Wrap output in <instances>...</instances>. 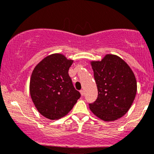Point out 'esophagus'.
I'll list each match as a JSON object with an SVG mask.
<instances>
[{
	"mask_svg": "<svg viewBox=\"0 0 154 154\" xmlns=\"http://www.w3.org/2000/svg\"><path fill=\"white\" fill-rule=\"evenodd\" d=\"M80 94H81V95H82V96H83V95H84V94H85V92H84V91H83V90H81L80 91Z\"/></svg>",
	"mask_w": 154,
	"mask_h": 154,
	"instance_id": "obj_1",
	"label": "esophagus"
}]
</instances>
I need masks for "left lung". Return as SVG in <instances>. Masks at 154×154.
<instances>
[{
  "mask_svg": "<svg viewBox=\"0 0 154 154\" xmlns=\"http://www.w3.org/2000/svg\"><path fill=\"white\" fill-rule=\"evenodd\" d=\"M98 88V98L90 109L103 121L113 122L129 111L137 93V81L130 66L119 56L106 54L91 61Z\"/></svg>",
  "mask_w": 154,
  "mask_h": 154,
  "instance_id": "left-lung-1",
  "label": "left lung"
}]
</instances>
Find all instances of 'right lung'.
<instances>
[{
  "label": "right lung",
  "instance_id": "obj_1",
  "mask_svg": "<svg viewBox=\"0 0 154 154\" xmlns=\"http://www.w3.org/2000/svg\"><path fill=\"white\" fill-rule=\"evenodd\" d=\"M73 62L57 53L47 56L33 69L30 96L38 112L47 119L57 120L66 116L80 97L68 73Z\"/></svg>",
  "mask_w": 154,
  "mask_h": 154
}]
</instances>
